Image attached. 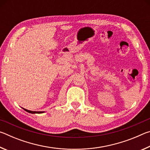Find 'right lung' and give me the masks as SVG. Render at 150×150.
<instances>
[{
	"label": "right lung",
	"instance_id": "obj_1",
	"mask_svg": "<svg viewBox=\"0 0 150 150\" xmlns=\"http://www.w3.org/2000/svg\"><path fill=\"white\" fill-rule=\"evenodd\" d=\"M25 110H26V112H28L29 113H32V114H34V113H38V114H40V113H43L44 112H36V111H31V110H26V109H24Z\"/></svg>",
	"mask_w": 150,
	"mask_h": 150
}]
</instances>
